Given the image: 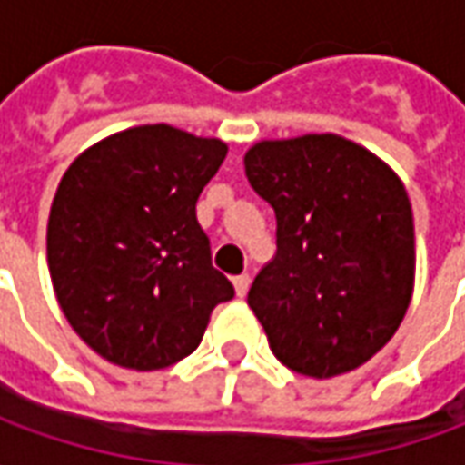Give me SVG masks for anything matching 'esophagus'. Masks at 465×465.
Instances as JSON below:
<instances>
[{"label": "esophagus", "instance_id": "1", "mask_svg": "<svg viewBox=\"0 0 465 465\" xmlns=\"http://www.w3.org/2000/svg\"><path fill=\"white\" fill-rule=\"evenodd\" d=\"M232 286H235V293L242 299V296L248 293V288H251V275L248 273L235 275V278H232Z\"/></svg>", "mask_w": 465, "mask_h": 465}]
</instances>
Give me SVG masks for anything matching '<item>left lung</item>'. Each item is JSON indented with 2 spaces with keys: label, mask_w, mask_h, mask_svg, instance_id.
Here are the masks:
<instances>
[{
  "label": "left lung",
  "mask_w": 465,
  "mask_h": 465,
  "mask_svg": "<svg viewBox=\"0 0 465 465\" xmlns=\"http://www.w3.org/2000/svg\"><path fill=\"white\" fill-rule=\"evenodd\" d=\"M245 174L278 225V251L248 293L273 354L316 380L357 370L392 339L412 299L415 227L402 182L336 134L258 141Z\"/></svg>",
  "instance_id": "1"
}]
</instances>
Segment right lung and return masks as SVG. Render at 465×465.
Returning <instances> with one entry per match:
<instances>
[{
    "label": "right lung",
    "instance_id": "right-lung-1",
    "mask_svg": "<svg viewBox=\"0 0 465 465\" xmlns=\"http://www.w3.org/2000/svg\"><path fill=\"white\" fill-rule=\"evenodd\" d=\"M227 143L153 124L80 153L47 220V265L75 334L104 360L152 372L200 347L235 288L210 258L197 200Z\"/></svg>",
    "mask_w": 465,
    "mask_h": 465
}]
</instances>
